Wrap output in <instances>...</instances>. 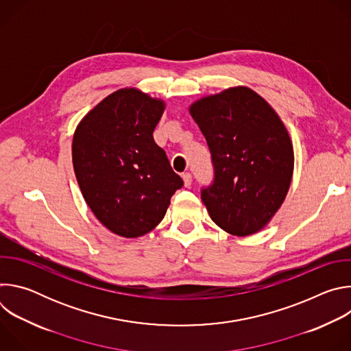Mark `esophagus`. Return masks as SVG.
<instances>
[{
	"mask_svg": "<svg viewBox=\"0 0 351 351\" xmlns=\"http://www.w3.org/2000/svg\"><path fill=\"white\" fill-rule=\"evenodd\" d=\"M182 178H183V182H184V186H186V187H189V186H190V184H191V180H193V179H191V173H189V172H186V173H183V175H182Z\"/></svg>",
	"mask_w": 351,
	"mask_h": 351,
	"instance_id": "esophagus-1",
	"label": "esophagus"
}]
</instances>
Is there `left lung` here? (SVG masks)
<instances>
[{
	"label": "left lung",
	"mask_w": 351,
	"mask_h": 351,
	"mask_svg": "<svg viewBox=\"0 0 351 351\" xmlns=\"http://www.w3.org/2000/svg\"><path fill=\"white\" fill-rule=\"evenodd\" d=\"M190 114L211 153L214 180L202 189L211 219L234 236L261 230L280 208L293 175V145L280 118L243 86L198 99Z\"/></svg>",
	"instance_id": "8db88e82"
}]
</instances>
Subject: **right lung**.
Wrapping results in <instances>:
<instances>
[{"mask_svg": "<svg viewBox=\"0 0 351 351\" xmlns=\"http://www.w3.org/2000/svg\"><path fill=\"white\" fill-rule=\"evenodd\" d=\"M165 104L137 88H121L77 125L75 175L87 206L112 233L138 237L165 217L183 186L153 132Z\"/></svg>", "mask_w": 351, "mask_h": 351, "instance_id": "obj_1", "label": "right lung"}]
</instances>
